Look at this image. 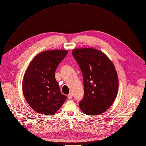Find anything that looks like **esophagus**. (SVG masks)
Segmentation results:
<instances>
[{
	"label": "esophagus",
	"mask_w": 146,
	"mask_h": 146,
	"mask_svg": "<svg viewBox=\"0 0 146 146\" xmlns=\"http://www.w3.org/2000/svg\"><path fill=\"white\" fill-rule=\"evenodd\" d=\"M68 98H69V100L72 99V98L73 97V94H72V93H70V94L68 96Z\"/></svg>",
	"instance_id": "34e87169"
}]
</instances>
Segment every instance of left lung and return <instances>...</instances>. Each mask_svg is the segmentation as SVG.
Returning a JSON list of instances; mask_svg holds the SVG:
<instances>
[{
	"mask_svg": "<svg viewBox=\"0 0 146 146\" xmlns=\"http://www.w3.org/2000/svg\"><path fill=\"white\" fill-rule=\"evenodd\" d=\"M72 55L83 77L84 95L79 102L80 109L88 115L104 112L117 94L118 78L113 64L104 53L93 48L74 49Z\"/></svg>",
	"mask_w": 146,
	"mask_h": 146,
	"instance_id": "obj_1",
	"label": "left lung"
}]
</instances>
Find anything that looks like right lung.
Masks as SVG:
<instances>
[{"mask_svg": "<svg viewBox=\"0 0 146 146\" xmlns=\"http://www.w3.org/2000/svg\"><path fill=\"white\" fill-rule=\"evenodd\" d=\"M68 50L41 52L30 63L23 80L25 99L36 112L54 115L67 99L62 94L55 78V71Z\"/></svg>", "mask_w": 146, "mask_h": 146, "instance_id": "obj_1", "label": "right lung"}]
</instances>
